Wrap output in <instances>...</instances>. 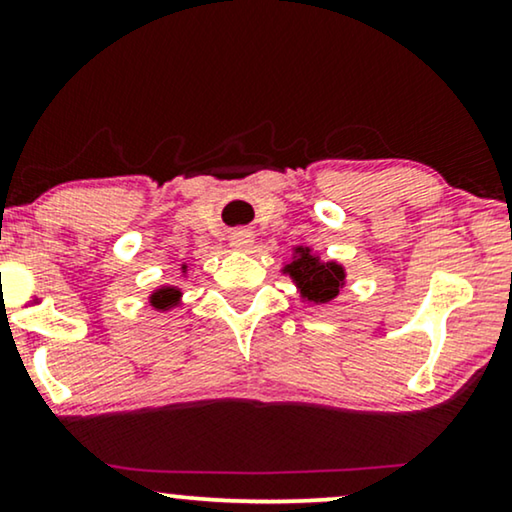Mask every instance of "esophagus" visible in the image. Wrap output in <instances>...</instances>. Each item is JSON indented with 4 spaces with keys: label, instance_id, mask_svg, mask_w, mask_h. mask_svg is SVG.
Here are the masks:
<instances>
[{
    "label": "esophagus",
    "instance_id": "esophagus-1",
    "mask_svg": "<svg viewBox=\"0 0 512 512\" xmlns=\"http://www.w3.org/2000/svg\"><path fill=\"white\" fill-rule=\"evenodd\" d=\"M230 244H233L235 249H242V251H247V249L251 247V244H254V235H251L247 228L233 230V233H230Z\"/></svg>",
    "mask_w": 512,
    "mask_h": 512
}]
</instances>
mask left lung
<instances>
[{
  "label": "left lung",
  "instance_id": "obj_1",
  "mask_svg": "<svg viewBox=\"0 0 512 512\" xmlns=\"http://www.w3.org/2000/svg\"><path fill=\"white\" fill-rule=\"evenodd\" d=\"M284 272H289L293 282H296L300 296L317 305L333 300L340 293L342 284H345L342 265L333 261L321 263L319 256H314L307 247L296 249V256L286 265Z\"/></svg>",
  "mask_w": 512,
  "mask_h": 512
}]
</instances>
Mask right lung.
Here are the masks:
<instances>
[{"mask_svg":"<svg viewBox=\"0 0 512 512\" xmlns=\"http://www.w3.org/2000/svg\"><path fill=\"white\" fill-rule=\"evenodd\" d=\"M181 268L186 270V265H181ZM179 298H181V291L179 289H174V286H163V289L153 291L151 305L158 307V310H167V307L177 305Z\"/></svg>","mask_w":512,"mask_h":512,"instance_id":"right-lung-1","label":"right lung"}]
</instances>
